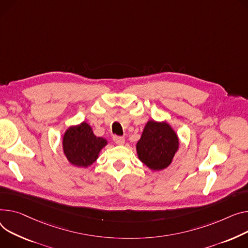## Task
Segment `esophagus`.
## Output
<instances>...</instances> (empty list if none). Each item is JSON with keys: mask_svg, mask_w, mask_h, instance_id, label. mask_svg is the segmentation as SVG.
Masks as SVG:
<instances>
[{"mask_svg": "<svg viewBox=\"0 0 248 248\" xmlns=\"http://www.w3.org/2000/svg\"><path fill=\"white\" fill-rule=\"evenodd\" d=\"M113 141H114L115 143H117V144L122 145V144L124 143V138L119 137V136H114V137H113Z\"/></svg>", "mask_w": 248, "mask_h": 248, "instance_id": "1", "label": "esophagus"}]
</instances>
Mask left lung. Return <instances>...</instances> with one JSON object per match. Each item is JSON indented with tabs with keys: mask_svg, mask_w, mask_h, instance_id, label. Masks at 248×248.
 <instances>
[{
	"mask_svg": "<svg viewBox=\"0 0 248 248\" xmlns=\"http://www.w3.org/2000/svg\"><path fill=\"white\" fill-rule=\"evenodd\" d=\"M178 148L176 134L166 123L150 121L137 144L139 158L154 170L168 168Z\"/></svg>",
	"mask_w": 248,
	"mask_h": 248,
	"instance_id": "left-lung-1",
	"label": "left lung"
}]
</instances>
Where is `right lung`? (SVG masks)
I'll use <instances>...</instances> for the list:
<instances>
[{
	"mask_svg": "<svg viewBox=\"0 0 248 248\" xmlns=\"http://www.w3.org/2000/svg\"><path fill=\"white\" fill-rule=\"evenodd\" d=\"M107 144L103 138L93 135L87 123L70 127L63 136V153L69 161L77 167H89L98 156V153Z\"/></svg>",
	"mask_w": 248,
	"mask_h": 248,
	"instance_id": "add662e5",
	"label": "right lung"
}]
</instances>
